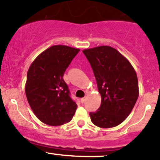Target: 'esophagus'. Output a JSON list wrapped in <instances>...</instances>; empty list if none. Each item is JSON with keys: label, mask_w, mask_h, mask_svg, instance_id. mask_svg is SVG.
<instances>
[{"label": "esophagus", "mask_w": 160, "mask_h": 160, "mask_svg": "<svg viewBox=\"0 0 160 160\" xmlns=\"http://www.w3.org/2000/svg\"><path fill=\"white\" fill-rule=\"evenodd\" d=\"M80 101H81V102L83 103H84L85 102V101H86V98H81V100H80Z\"/></svg>", "instance_id": "34e87169"}]
</instances>
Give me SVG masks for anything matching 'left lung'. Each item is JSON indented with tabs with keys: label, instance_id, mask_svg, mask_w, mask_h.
I'll return each instance as SVG.
<instances>
[{
	"label": "left lung",
	"instance_id": "1",
	"mask_svg": "<svg viewBox=\"0 0 160 160\" xmlns=\"http://www.w3.org/2000/svg\"><path fill=\"white\" fill-rule=\"evenodd\" d=\"M93 70L101 104L90 112L91 122L100 128H113L127 118L138 98L137 74L129 61L108 46L83 50Z\"/></svg>",
	"mask_w": 160,
	"mask_h": 160
}]
</instances>
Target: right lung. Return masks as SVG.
I'll list each match as a JSON object with an SVG mask.
<instances>
[{
  "mask_svg": "<svg viewBox=\"0 0 160 160\" xmlns=\"http://www.w3.org/2000/svg\"><path fill=\"white\" fill-rule=\"evenodd\" d=\"M80 49L56 45L38 55L27 73L25 94L43 123L58 126L72 120L77 105L70 97L63 74Z\"/></svg>",
  "mask_w": 160,
  "mask_h": 160,
  "instance_id": "1",
  "label": "right lung"
}]
</instances>
